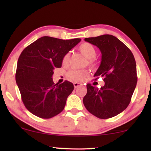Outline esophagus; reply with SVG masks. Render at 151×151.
<instances>
[{"label":"esophagus","instance_id":"34e87169","mask_svg":"<svg viewBox=\"0 0 151 151\" xmlns=\"http://www.w3.org/2000/svg\"><path fill=\"white\" fill-rule=\"evenodd\" d=\"M82 84L78 83V82H74V83H73V86H74V88H76L80 86H82Z\"/></svg>","mask_w":151,"mask_h":151}]
</instances>
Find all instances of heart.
Masks as SVG:
<instances>
[{
	"instance_id": "b5f03b06",
	"label": "heart",
	"mask_w": 151,
	"mask_h": 151,
	"mask_svg": "<svg viewBox=\"0 0 151 151\" xmlns=\"http://www.w3.org/2000/svg\"><path fill=\"white\" fill-rule=\"evenodd\" d=\"M79 51L82 55H84L88 59L87 63L91 67H95L96 66V60L94 57L96 55V49L91 44L88 42H84L80 45ZM69 60V54L67 53L64 55L63 58V64L64 65H67ZM88 71L86 69L77 70L71 69L68 71L67 74V78L69 79L73 80L76 82H80L83 80L85 77L88 76Z\"/></svg>"
}]
</instances>
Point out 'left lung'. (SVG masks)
<instances>
[{
    "instance_id": "left-lung-1",
    "label": "left lung",
    "mask_w": 151,
    "mask_h": 151,
    "mask_svg": "<svg viewBox=\"0 0 151 151\" xmlns=\"http://www.w3.org/2000/svg\"><path fill=\"white\" fill-rule=\"evenodd\" d=\"M84 40L101 51V63L94 77L96 80L102 76L105 84L100 89L86 84L84 105L97 117L111 118L124 111L131 102L137 81L135 58L131 50L112 35L86 38Z\"/></svg>"
}]
</instances>
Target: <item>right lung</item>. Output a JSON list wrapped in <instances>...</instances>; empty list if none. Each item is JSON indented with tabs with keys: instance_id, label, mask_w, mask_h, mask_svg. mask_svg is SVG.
I'll use <instances>...</instances> for the list:
<instances>
[{
	"instance_id": "obj_1",
	"label": "right lung",
	"mask_w": 151,
	"mask_h": 151,
	"mask_svg": "<svg viewBox=\"0 0 151 151\" xmlns=\"http://www.w3.org/2000/svg\"><path fill=\"white\" fill-rule=\"evenodd\" d=\"M81 39L62 40L43 36L27 47L20 55L16 73V84L27 109L37 117L49 119L63 111L73 91L69 81L55 84V68H60L64 55Z\"/></svg>"
}]
</instances>
